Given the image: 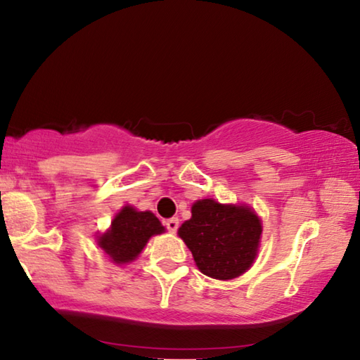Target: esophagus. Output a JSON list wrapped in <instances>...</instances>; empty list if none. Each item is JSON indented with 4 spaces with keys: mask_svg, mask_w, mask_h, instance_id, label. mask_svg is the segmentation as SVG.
Here are the masks:
<instances>
[{
    "mask_svg": "<svg viewBox=\"0 0 360 360\" xmlns=\"http://www.w3.org/2000/svg\"><path fill=\"white\" fill-rule=\"evenodd\" d=\"M165 227L168 229V231H172V233H174L176 230H178V227H179V219L178 217H172V219H167L165 222Z\"/></svg>",
    "mask_w": 360,
    "mask_h": 360,
    "instance_id": "esophagus-1",
    "label": "esophagus"
}]
</instances>
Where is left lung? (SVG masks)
Segmentation results:
<instances>
[{
    "mask_svg": "<svg viewBox=\"0 0 360 360\" xmlns=\"http://www.w3.org/2000/svg\"><path fill=\"white\" fill-rule=\"evenodd\" d=\"M178 233L203 275L227 281L241 276L254 264L262 222L246 205H222L205 198L192 205V217Z\"/></svg>",
    "mask_w": 360,
    "mask_h": 360,
    "instance_id": "8db88e82",
    "label": "left lung"
}]
</instances>
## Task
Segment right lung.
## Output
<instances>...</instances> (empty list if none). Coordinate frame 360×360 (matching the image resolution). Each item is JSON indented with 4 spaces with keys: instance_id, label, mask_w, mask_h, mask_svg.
I'll return each instance as SVG.
<instances>
[{
    "instance_id": "1",
    "label": "right lung",
    "mask_w": 360,
    "mask_h": 360,
    "mask_svg": "<svg viewBox=\"0 0 360 360\" xmlns=\"http://www.w3.org/2000/svg\"><path fill=\"white\" fill-rule=\"evenodd\" d=\"M165 227L150 211H136L124 206L112 219L111 227L98 236V246L114 264L124 265L135 260L150 236L160 235Z\"/></svg>"
}]
</instances>
